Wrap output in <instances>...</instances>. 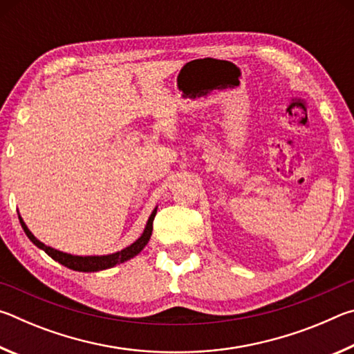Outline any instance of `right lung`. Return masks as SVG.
<instances>
[{
	"instance_id": "right-lung-1",
	"label": "right lung",
	"mask_w": 354,
	"mask_h": 354,
	"mask_svg": "<svg viewBox=\"0 0 354 354\" xmlns=\"http://www.w3.org/2000/svg\"><path fill=\"white\" fill-rule=\"evenodd\" d=\"M156 212H158V207H154V211L151 212V215H149V218L147 221V226H145V230H143L142 236L137 239L134 243H131L129 247L123 248L122 251H117V253L106 254V256H75V254L64 253V251H59V250H55L51 247H46L44 242H40L39 239L34 237V234L28 230L26 223L23 221L20 215H19V218H20L23 231L26 232L29 241H31L35 247L44 250L48 256L53 257V259L57 261L59 263H62V266H65L67 268H71V270H76V272H100V270H106V268L117 266V263L129 261L131 257L137 256L143 248H145V245L148 243L149 237H151L153 220L156 217Z\"/></svg>"
}]
</instances>
